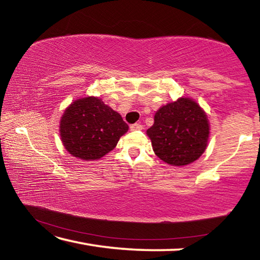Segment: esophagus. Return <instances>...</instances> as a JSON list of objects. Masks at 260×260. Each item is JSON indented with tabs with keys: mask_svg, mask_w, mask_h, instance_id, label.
I'll list each match as a JSON object with an SVG mask.
<instances>
[{
	"mask_svg": "<svg viewBox=\"0 0 260 260\" xmlns=\"http://www.w3.org/2000/svg\"><path fill=\"white\" fill-rule=\"evenodd\" d=\"M142 128H143V126L141 125V124H139V122H135V124L131 125V129L132 131H140V129H142Z\"/></svg>",
	"mask_w": 260,
	"mask_h": 260,
	"instance_id": "obj_1",
	"label": "esophagus"
}]
</instances>
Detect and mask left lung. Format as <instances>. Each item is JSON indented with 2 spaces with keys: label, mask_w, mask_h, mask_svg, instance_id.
Here are the masks:
<instances>
[{
  "label": "left lung",
  "mask_w": 260,
  "mask_h": 260,
  "mask_svg": "<svg viewBox=\"0 0 260 260\" xmlns=\"http://www.w3.org/2000/svg\"><path fill=\"white\" fill-rule=\"evenodd\" d=\"M209 134L205 112L188 98L161 107L147 131L157 157L173 166H184L199 159L208 146Z\"/></svg>",
  "instance_id": "obj_1"
}]
</instances>
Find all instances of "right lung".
<instances>
[{
  "label": "right lung",
  "mask_w": 260,
  "mask_h": 260,
  "mask_svg": "<svg viewBox=\"0 0 260 260\" xmlns=\"http://www.w3.org/2000/svg\"><path fill=\"white\" fill-rule=\"evenodd\" d=\"M127 131L128 125L120 114L93 96L74 101L64 111L59 124L65 149L83 160L107 155Z\"/></svg>",
  "instance_id": "1"
}]
</instances>
